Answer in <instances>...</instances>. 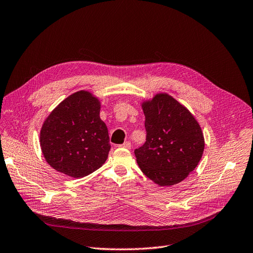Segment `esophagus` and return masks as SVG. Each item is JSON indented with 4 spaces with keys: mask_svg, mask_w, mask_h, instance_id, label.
<instances>
[{
    "mask_svg": "<svg viewBox=\"0 0 253 253\" xmlns=\"http://www.w3.org/2000/svg\"><path fill=\"white\" fill-rule=\"evenodd\" d=\"M120 147L125 148V149H130L131 148V142L130 141H125L123 145H120Z\"/></svg>",
    "mask_w": 253,
    "mask_h": 253,
    "instance_id": "esophagus-1",
    "label": "esophagus"
}]
</instances>
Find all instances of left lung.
I'll use <instances>...</instances> for the list:
<instances>
[{
  "mask_svg": "<svg viewBox=\"0 0 253 253\" xmlns=\"http://www.w3.org/2000/svg\"><path fill=\"white\" fill-rule=\"evenodd\" d=\"M146 142L134 150L139 169L160 186L183 181L199 164L205 141L189 111L168 94L142 104Z\"/></svg>",
  "mask_w": 253,
  "mask_h": 253,
  "instance_id": "obj_1",
  "label": "left lung"
}]
</instances>
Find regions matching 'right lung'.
<instances>
[{
  "mask_svg": "<svg viewBox=\"0 0 253 253\" xmlns=\"http://www.w3.org/2000/svg\"><path fill=\"white\" fill-rule=\"evenodd\" d=\"M100 104L89 92L66 98L48 116L40 132L42 153L56 170L83 178L102 167L111 150Z\"/></svg>",
  "mask_w": 253,
  "mask_h": 253,
  "instance_id": "1",
  "label": "right lung"
}]
</instances>
